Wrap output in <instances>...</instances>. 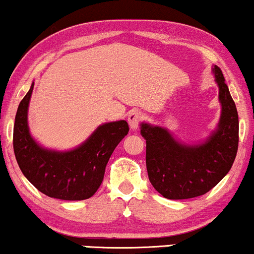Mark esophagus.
I'll return each mask as SVG.
<instances>
[{"instance_id":"esophagus-1","label":"esophagus","mask_w":254,"mask_h":254,"mask_svg":"<svg viewBox=\"0 0 254 254\" xmlns=\"http://www.w3.org/2000/svg\"><path fill=\"white\" fill-rule=\"evenodd\" d=\"M143 117H144V115L140 111H138V110L131 111L129 114V116H127V123H129L131 129L136 130L138 127V125H139V123H140V121L143 120Z\"/></svg>"}]
</instances>
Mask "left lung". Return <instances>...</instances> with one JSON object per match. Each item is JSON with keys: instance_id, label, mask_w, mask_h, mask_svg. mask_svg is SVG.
<instances>
[{"instance_id": "8db88e82", "label": "left lung", "mask_w": 254, "mask_h": 254, "mask_svg": "<svg viewBox=\"0 0 254 254\" xmlns=\"http://www.w3.org/2000/svg\"><path fill=\"white\" fill-rule=\"evenodd\" d=\"M214 81L221 105L217 127L204 142L186 144L176 139L166 127L140 124L146 140V170L153 188L168 199H189L205 194L229 173L239 142L236 104L223 72L214 65Z\"/></svg>"}]
</instances>
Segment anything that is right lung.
Instances as JSON below:
<instances>
[{
	"label": "right lung",
	"instance_id": "1",
	"mask_svg": "<svg viewBox=\"0 0 254 254\" xmlns=\"http://www.w3.org/2000/svg\"><path fill=\"white\" fill-rule=\"evenodd\" d=\"M34 82L22 99L14 124V152L22 173L38 191L63 200H84L101 186L114 150L129 132L125 121L104 123L81 145L68 151L46 149L31 136L28 109Z\"/></svg>",
	"mask_w": 254,
	"mask_h": 254
}]
</instances>
